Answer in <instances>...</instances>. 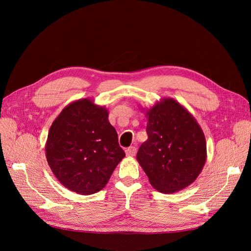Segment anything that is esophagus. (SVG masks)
<instances>
[{
	"label": "esophagus",
	"mask_w": 251,
	"mask_h": 251,
	"mask_svg": "<svg viewBox=\"0 0 251 251\" xmlns=\"http://www.w3.org/2000/svg\"><path fill=\"white\" fill-rule=\"evenodd\" d=\"M136 151H137V150H136L135 147H130V148H127L126 150V154L128 157H133V156L136 155Z\"/></svg>",
	"instance_id": "34e87169"
}]
</instances>
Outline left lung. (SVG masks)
I'll list each match as a JSON object with an SVG mask.
<instances>
[{
	"label": "left lung",
	"mask_w": 251,
	"mask_h": 251,
	"mask_svg": "<svg viewBox=\"0 0 251 251\" xmlns=\"http://www.w3.org/2000/svg\"><path fill=\"white\" fill-rule=\"evenodd\" d=\"M147 134L137 160L151 184L170 194L188 186L206 160V141L196 119L180 103L165 98L148 112Z\"/></svg>",
	"instance_id": "left-lung-1"
}]
</instances>
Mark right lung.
<instances>
[{
    "label": "right lung",
    "mask_w": 251,
    "mask_h": 251,
    "mask_svg": "<svg viewBox=\"0 0 251 251\" xmlns=\"http://www.w3.org/2000/svg\"><path fill=\"white\" fill-rule=\"evenodd\" d=\"M125 156L107 110L87 98L67 105L50 127L47 161L57 180L72 192H100Z\"/></svg>",
    "instance_id": "obj_1"
}]
</instances>
